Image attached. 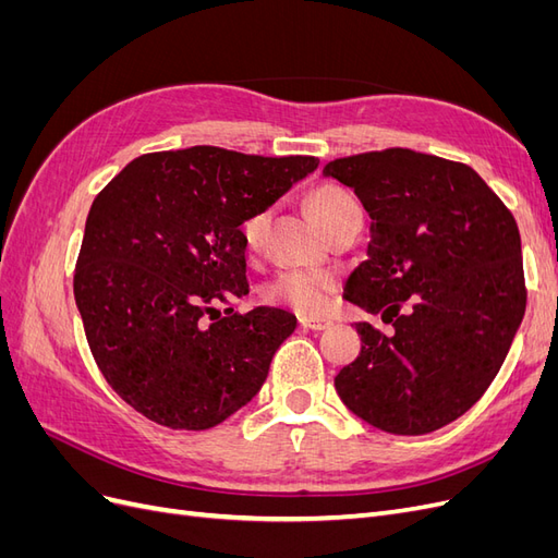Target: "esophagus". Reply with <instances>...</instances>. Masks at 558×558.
Here are the masks:
<instances>
[{"instance_id": "obj_1", "label": "esophagus", "mask_w": 558, "mask_h": 558, "mask_svg": "<svg viewBox=\"0 0 558 558\" xmlns=\"http://www.w3.org/2000/svg\"><path fill=\"white\" fill-rule=\"evenodd\" d=\"M300 324L310 328V330H328L332 326L330 318H320V316H302Z\"/></svg>"}]
</instances>
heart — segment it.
<instances>
[{
	"instance_id": "b5f03b06",
	"label": "heart",
	"mask_w": 558,
	"mask_h": 558,
	"mask_svg": "<svg viewBox=\"0 0 558 558\" xmlns=\"http://www.w3.org/2000/svg\"><path fill=\"white\" fill-rule=\"evenodd\" d=\"M307 207L316 218V223L328 232L351 209H359V202L347 191L337 189V185H318V189L307 195ZM265 221V214L246 218V223L242 226V240L246 251L258 248ZM335 289L337 283L330 275L307 272V269H286V272L277 275L265 286L263 295L267 302H275V305H286L305 314H318L328 305V298L335 293Z\"/></svg>"
}]
</instances>
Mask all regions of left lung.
<instances>
[{"label": "left lung", "instance_id": "1", "mask_svg": "<svg viewBox=\"0 0 558 558\" xmlns=\"http://www.w3.org/2000/svg\"><path fill=\"white\" fill-rule=\"evenodd\" d=\"M324 174L373 216L344 298L393 326H356L363 347L337 393L386 433L442 428L492 386L526 312L514 216L472 167L412 148L337 158Z\"/></svg>", "mask_w": 558, "mask_h": 558}]
</instances>
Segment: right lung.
I'll return each mask as SVG.
<instances>
[{
    "mask_svg": "<svg viewBox=\"0 0 558 558\" xmlns=\"http://www.w3.org/2000/svg\"><path fill=\"white\" fill-rule=\"evenodd\" d=\"M316 167L193 146L134 158L97 193L74 298L97 367L146 418L205 430L260 391L295 316L216 305L248 293L242 223Z\"/></svg>",
    "mask_w": 558,
    "mask_h": 558,
    "instance_id": "obj_1",
    "label": "right lung"
}]
</instances>
